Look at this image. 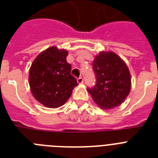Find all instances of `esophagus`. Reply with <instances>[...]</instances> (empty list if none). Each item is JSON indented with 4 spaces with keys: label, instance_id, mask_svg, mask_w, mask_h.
Wrapping results in <instances>:
<instances>
[{
    "label": "esophagus",
    "instance_id": "1",
    "mask_svg": "<svg viewBox=\"0 0 158 158\" xmlns=\"http://www.w3.org/2000/svg\"><path fill=\"white\" fill-rule=\"evenodd\" d=\"M77 82H78V84H83L84 83V79H83L82 77H79V78L77 79Z\"/></svg>",
    "mask_w": 158,
    "mask_h": 158
}]
</instances>
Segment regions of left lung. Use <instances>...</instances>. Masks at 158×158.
Returning a JSON list of instances; mask_svg holds the SVG:
<instances>
[{"instance_id":"1","label":"left lung","mask_w":158,"mask_h":158,"mask_svg":"<svg viewBox=\"0 0 158 158\" xmlns=\"http://www.w3.org/2000/svg\"><path fill=\"white\" fill-rule=\"evenodd\" d=\"M93 68L97 83L88 89L94 102L103 110L123 103L131 89V76L125 62L113 52H101L94 57Z\"/></svg>"}]
</instances>
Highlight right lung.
Segmentation results:
<instances>
[{
  "mask_svg": "<svg viewBox=\"0 0 158 158\" xmlns=\"http://www.w3.org/2000/svg\"><path fill=\"white\" fill-rule=\"evenodd\" d=\"M68 52L56 47L43 51L31 64L28 83L34 98L49 108L64 105L74 87L76 79L70 74L71 65L66 61Z\"/></svg>",
  "mask_w": 158,
  "mask_h": 158,
  "instance_id": "right-lung-1",
  "label": "right lung"
}]
</instances>
